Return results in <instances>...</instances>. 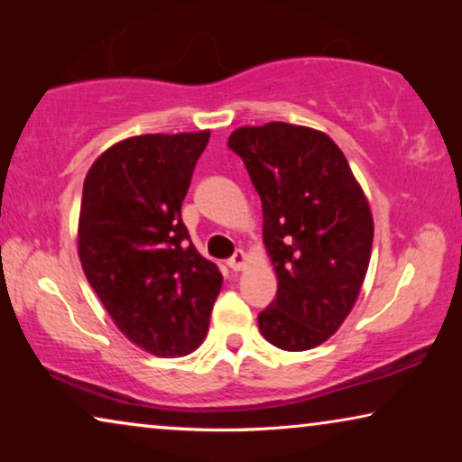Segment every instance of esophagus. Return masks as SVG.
Masks as SVG:
<instances>
[{"label": "esophagus", "mask_w": 462, "mask_h": 462, "mask_svg": "<svg viewBox=\"0 0 462 462\" xmlns=\"http://www.w3.org/2000/svg\"><path fill=\"white\" fill-rule=\"evenodd\" d=\"M245 261H248L245 252L244 250H237L236 254H233L229 261H226V264H229V269H233V271H242L245 267Z\"/></svg>", "instance_id": "1"}]
</instances>
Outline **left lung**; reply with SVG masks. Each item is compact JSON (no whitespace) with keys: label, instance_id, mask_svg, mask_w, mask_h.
Listing matches in <instances>:
<instances>
[{"label":"left lung","instance_id":"obj_1","mask_svg":"<svg viewBox=\"0 0 462 462\" xmlns=\"http://www.w3.org/2000/svg\"><path fill=\"white\" fill-rule=\"evenodd\" d=\"M229 147L261 195L277 275L258 328L277 349H315L343 326L365 280L374 220L364 189L337 143L307 125H242Z\"/></svg>","mask_w":462,"mask_h":462}]
</instances>
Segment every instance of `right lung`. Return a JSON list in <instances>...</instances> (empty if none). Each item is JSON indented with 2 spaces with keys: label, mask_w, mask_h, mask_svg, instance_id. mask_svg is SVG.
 <instances>
[{
  "label": "right lung",
  "mask_w": 462,
  "mask_h": 462,
  "mask_svg": "<svg viewBox=\"0 0 462 462\" xmlns=\"http://www.w3.org/2000/svg\"><path fill=\"white\" fill-rule=\"evenodd\" d=\"M210 130L124 138L88 170L78 223L81 269L130 343L182 357L204 343L218 267L180 218Z\"/></svg>",
  "instance_id": "add662e5"
}]
</instances>
